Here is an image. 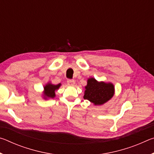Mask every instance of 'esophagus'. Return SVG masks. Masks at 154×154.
Returning <instances> with one entry per match:
<instances>
[{
  "label": "esophagus",
  "mask_w": 154,
  "mask_h": 154,
  "mask_svg": "<svg viewBox=\"0 0 154 154\" xmlns=\"http://www.w3.org/2000/svg\"><path fill=\"white\" fill-rule=\"evenodd\" d=\"M67 83L69 85H71V86H72V85H75V82L74 79H68L67 80Z\"/></svg>",
  "instance_id": "34e87169"
}]
</instances>
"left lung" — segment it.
<instances>
[{"label":"left lung","mask_w":154,"mask_h":154,"mask_svg":"<svg viewBox=\"0 0 154 154\" xmlns=\"http://www.w3.org/2000/svg\"><path fill=\"white\" fill-rule=\"evenodd\" d=\"M85 88L83 98L95 105H100L107 102L114 94V86L112 83L98 82L94 78L88 79V84Z\"/></svg>","instance_id":"8db88e82"}]
</instances>
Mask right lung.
<instances>
[{"instance_id": "1", "label": "right lung", "mask_w": 154, "mask_h": 154, "mask_svg": "<svg viewBox=\"0 0 154 154\" xmlns=\"http://www.w3.org/2000/svg\"><path fill=\"white\" fill-rule=\"evenodd\" d=\"M60 85V83H59L58 85H53L51 84V83L47 84L44 87V89H45V91H44L45 97L47 96V97L49 98H54V96H55V91L56 90H58Z\"/></svg>"}]
</instances>
